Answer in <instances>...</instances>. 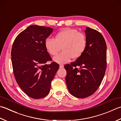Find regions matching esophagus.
Instances as JSON below:
<instances>
[{
    "label": "esophagus",
    "instance_id": "34e87169",
    "mask_svg": "<svg viewBox=\"0 0 121 121\" xmlns=\"http://www.w3.org/2000/svg\"><path fill=\"white\" fill-rule=\"evenodd\" d=\"M63 65H59V68H63Z\"/></svg>",
    "mask_w": 121,
    "mask_h": 121
}]
</instances>
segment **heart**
Instances as JSON below:
<instances>
[{"label": "heart", "mask_w": 121, "mask_h": 121, "mask_svg": "<svg viewBox=\"0 0 121 121\" xmlns=\"http://www.w3.org/2000/svg\"><path fill=\"white\" fill-rule=\"evenodd\" d=\"M87 40L86 35L79 31L67 28L60 31L56 35V39L48 38L45 41V47L48 52L56 56L62 48L63 51L54 57L58 63H66L73 59L81 57L86 50Z\"/></svg>", "instance_id": "obj_1"}]
</instances>
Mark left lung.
Returning <instances> with one entry per match:
<instances>
[{"label":"left lung","instance_id":"left-lung-1","mask_svg":"<svg viewBox=\"0 0 121 121\" xmlns=\"http://www.w3.org/2000/svg\"><path fill=\"white\" fill-rule=\"evenodd\" d=\"M87 46L82 56L65 65V81L70 93L78 98L92 95L99 88L106 68V44L103 35L95 29L85 30Z\"/></svg>","mask_w":121,"mask_h":121}]
</instances>
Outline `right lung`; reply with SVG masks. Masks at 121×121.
Here are the masks:
<instances>
[{
    "label": "right lung",
    "instance_id": "add662e5",
    "mask_svg": "<svg viewBox=\"0 0 121 121\" xmlns=\"http://www.w3.org/2000/svg\"><path fill=\"white\" fill-rule=\"evenodd\" d=\"M50 27L32 25L16 37L11 49V61L16 82L28 96L41 99L49 94L59 65H47L52 59L45 41L53 31Z\"/></svg>",
    "mask_w": 121,
    "mask_h": 121
}]
</instances>
